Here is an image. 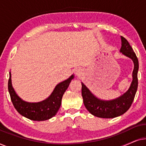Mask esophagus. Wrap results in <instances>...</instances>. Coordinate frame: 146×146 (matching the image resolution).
Here are the masks:
<instances>
[{
    "instance_id": "34e87169",
    "label": "esophagus",
    "mask_w": 146,
    "mask_h": 146,
    "mask_svg": "<svg viewBox=\"0 0 146 146\" xmlns=\"http://www.w3.org/2000/svg\"><path fill=\"white\" fill-rule=\"evenodd\" d=\"M75 74H76V75L78 76H81L83 74L82 69V68H77L75 71Z\"/></svg>"
}]
</instances>
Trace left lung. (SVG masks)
Returning a JSON list of instances; mask_svg holds the SVG:
<instances>
[{"instance_id":"obj_1","label":"left lung","mask_w":146,"mask_h":146,"mask_svg":"<svg viewBox=\"0 0 146 146\" xmlns=\"http://www.w3.org/2000/svg\"><path fill=\"white\" fill-rule=\"evenodd\" d=\"M121 46L119 52L123 55L130 58L134 64L132 72V81L130 86L124 94L110 100H104L97 98L83 82H81L84 104L88 111L94 116L102 118H113L119 116L128 110L134 99L138 84V60L127 40L121 36Z\"/></svg>"}]
</instances>
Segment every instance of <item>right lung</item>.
Listing matches in <instances>:
<instances>
[{"instance_id":"obj_1","label":"right lung","mask_w":146,"mask_h":146,"mask_svg":"<svg viewBox=\"0 0 146 146\" xmlns=\"http://www.w3.org/2000/svg\"><path fill=\"white\" fill-rule=\"evenodd\" d=\"M74 78V75L72 74L64 81L58 84L47 98L38 102H26L18 96L12 84L11 72H9L8 89L12 102L20 114L31 120L45 121L52 118L56 114L61 106L64 94Z\"/></svg>"}]
</instances>
